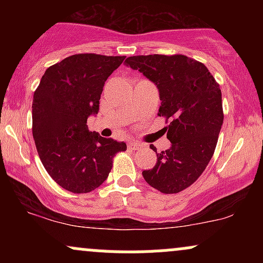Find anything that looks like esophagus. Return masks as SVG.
<instances>
[{
    "mask_svg": "<svg viewBox=\"0 0 263 263\" xmlns=\"http://www.w3.org/2000/svg\"><path fill=\"white\" fill-rule=\"evenodd\" d=\"M142 147H143V144L140 143V142H137V141H129V143H128V148H131V149H140V148H142Z\"/></svg>",
    "mask_w": 263,
    "mask_h": 263,
    "instance_id": "34e87169",
    "label": "esophagus"
}]
</instances>
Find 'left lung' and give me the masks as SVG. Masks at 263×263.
Masks as SVG:
<instances>
[{
	"label": "left lung",
	"mask_w": 263,
	"mask_h": 263,
	"mask_svg": "<svg viewBox=\"0 0 263 263\" xmlns=\"http://www.w3.org/2000/svg\"><path fill=\"white\" fill-rule=\"evenodd\" d=\"M126 65L158 87V115L172 143L161 153L151 144L157 163L142 176L161 193L176 194L201 176L214 155L224 121L221 90L203 63L182 54L128 57Z\"/></svg>",
	"instance_id": "obj_1"
}]
</instances>
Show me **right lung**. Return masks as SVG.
Here are the masks:
<instances>
[{"label": "right lung", "instance_id": "add662e5", "mask_svg": "<svg viewBox=\"0 0 263 263\" xmlns=\"http://www.w3.org/2000/svg\"><path fill=\"white\" fill-rule=\"evenodd\" d=\"M126 57L75 54L45 70L33 95L32 132L45 171L62 188L92 192L106 180L125 142L87 128L99 112L105 81Z\"/></svg>", "mask_w": 263, "mask_h": 263}]
</instances>
